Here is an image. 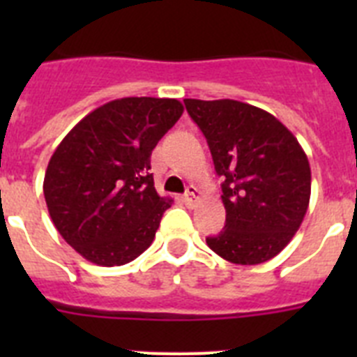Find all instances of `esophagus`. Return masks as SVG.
<instances>
[{
  "label": "esophagus",
  "instance_id": "obj_1",
  "mask_svg": "<svg viewBox=\"0 0 357 357\" xmlns=\"http://www.w3.org/2000/svg\"><path fill=\"white\" fill-rule=\"evenodd\" d=\"M198 198H200V191H198V188H195V185H188V189H185L184 193V202L188 204V206H195L198 202Z\"/></svg>",
  "mask_w": 357,
  "mask_h": 357
}]
</instances>
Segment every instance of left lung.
Returning a JSON list of instances; mask_svg holds the SVG:
<instances>
[{
  "mask_svg": "<svg viewBox=\"0 0 357 357\" xmlns=\"http://www.w3.org/2000/svg\"><path fill=\"white\" fill-rule=\"evenodd\" d=\"M223 178L225 229L206 238L220 257L259 264L291 241L311 197V168L295 135L270 112L236 100H184Z\"/></svg>",
  "mask_w": 357,
  "mask_h": 357,
  "instance_id": "left-lung-1",
  "label": "left lung"
}]
</instances>
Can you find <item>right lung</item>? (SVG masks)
I'll return each instance as SVG.
<instances>
[{
	"label": "right lung",
	"instance_id": "add662e5",
	"mask_svg": "<svg viewBox=\"0 0 357 357\" xmlns=\"http://www.w3.org/2000/svg\"><path fill=\"white\" fill-rule=\"evenodd\" d=\"M184 107L173 98H121L78 121L53 151L44 198L53 225L84 259L134 261L151 245L172 198L157 195L150 157Z\"/></svg>",
	"mask_w": 357,
	"mask_h": 357
}]
</instances>
